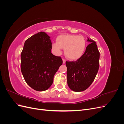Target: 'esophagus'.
I'll return each instance as SVG.
<instances>
[{
	"label": "esophagus",
	"mask_w": 124,
	"mask_h": 124,
	"mask_svg": "<svg viewBox=\"0 0 124 124\" xmlns=\"http://www.w3.org/2000/svg\"><path fill=\"white\" fill-rule=\"evenodd\" d=\"M62 62H63V64L66 63V60L65 59H62Z\"/></svg>",
	"instance_id": "obj_1"
}]
</instances>
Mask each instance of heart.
<instances>
[{"mask_svg": "<svg viewBox=\"0 0 124 124\" xmlns=\"http://www.w3.org/2000/svg\"><path fill=\"white\" fill-rule=\"evenodd\" d=\"M57 42L52 45V50L56 54L62 52L65 48V55L67 58L75 61L83 55L86 46L85 39L82 36L72 35H59L56 39Z\"/></svg>", "mask_w": 124, "mask_h": 124, "instance_id": "obj_1", "label": "heart"}]
</instances>
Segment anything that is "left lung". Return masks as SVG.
Here are the masks:
<instances>
[{"instance_id": "8db88e82", "label": "left lung", "mask_w": 124, "mask_h": 124, "mask_svg": "<svg viewBox=\"0 0 124 124\" xmlns=\"http://www.w3.org/2000/svg\"><path fill=\"white\" fill-rule=\"evenodd\" d=\"M90 42L81 58L76 62H66L67 84L72 91H84L94 80L99 68L100 53L96 43L88 38Z\"/></svg>"}]
</instances>
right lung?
Instances as JSON below:
<instances>
[{"mask_svg":"<svg viewBox=\"0 0 124 124\" xmlns=\"http://www.w3.org/2000/svg\"><path fill=\"white\" fill-rule=\"evenodd\" d=\"M50 37L40 31L26 40L21 55V69L30 87L42 92L53 84L55 74L62 63L59 56L51 53Z\"/></svg>","mask_w":124,"mask_h":124,"instance_id":"1","label":"right lung"}]
</instances>
